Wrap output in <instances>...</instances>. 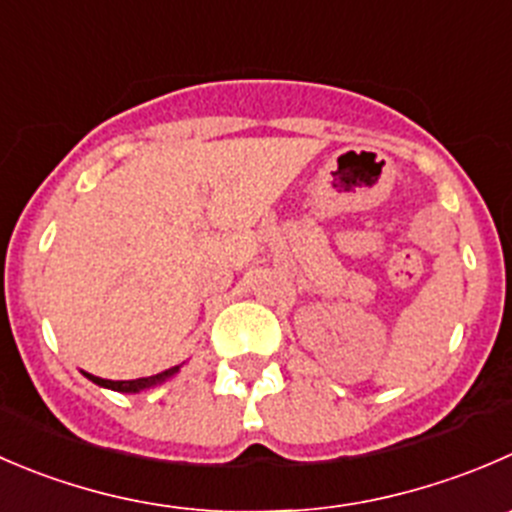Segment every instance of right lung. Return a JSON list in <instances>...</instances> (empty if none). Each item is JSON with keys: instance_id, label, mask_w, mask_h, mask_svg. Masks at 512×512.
<instances>
[{"instance_id": "add662e5", "label": "right lung", "mask_w": 512, "mask_h": 512, "mask_svg": "<svg viewBox=\"0 0 512 512\" xmlns=\"http://www.w3.org/2000/svg\"><path fill=\"white\" fill-rule=\"evenodd\" d=\"M180 367L182 365H175V367H170V370H165V372H157V375H150V377H137V380H104V377L89 375V372H84V370H82V375L87 377V380H92L94 385H99V388L114 390V393L135 395V393H142V390L157 388V385L167 382L170 377H175L177 372H180Z\"/></svg>"}]
</instances>
